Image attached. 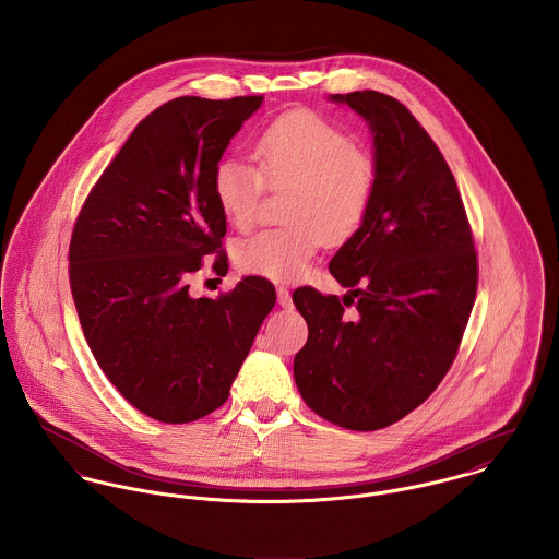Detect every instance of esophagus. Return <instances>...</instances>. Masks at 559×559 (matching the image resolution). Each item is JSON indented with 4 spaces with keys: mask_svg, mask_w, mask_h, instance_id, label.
I'll list each match as a JSON object with an SVG mask.
<instances>
[{
    "mask_svg": "<svg viewBox=\"0 0 559 559\" xmlns=\"http://www.w3.org/2000/svg\"><path fill=\"white\" fill-rule=\"evenodd\" d=\"M277 304H280L282 308H293V297H290V290H288V288H284V286L277 288Z\"/></svg>",
    "mask_w": 559,
    "mask_h": 559,
    "instance_id": "obj_1",
    "label": "esophagus"
}]
</instances>
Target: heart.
<instances>
[{
    "label": "heart",
    "instance_id": "heart-1",
    "mask_svg": "<svg viewBox=\"0 0 559 559\" xmlns=\"http://www.w3.org/2000/svg\"><path fill=\"white\" fill-rule=\"evenodd\" d=\"M253 157L258 167L235 157L219 160L213 195L233 226L247 228L258 215L264 185L288 187V224L240 240L235 260L242 273L295 282L324 239L337 245L361 228L374 198L377 165L342 129L308 109L284 114L264 127Z\"/></svg>",
    "mask_w": 559,
    "mask_h": 559
}]
</instances>
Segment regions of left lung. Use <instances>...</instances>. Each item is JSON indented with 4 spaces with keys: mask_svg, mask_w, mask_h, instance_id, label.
Returning a JSON list of instances; mask_svg holds the SVG:
<instances>
[{
    "mask_svg": "<svg viewBox=\"0 0 559 559\" xmlns=\"http://www.w3.org/2000/svg\"><path fill=\"white\" fill-rule=\"evenodd\" d=\"M329 98L368 122L377 187L366 222L329 262L348 295L293 293L310 331L293 370L320 417L379 430L417 408L450 370L476 301L478 258L456 180L413 114L374 90Z\"/></svg>",
    "mask_w": 559,
    "mask_h": 559,
    "instance_id": "left-lung-1",
    "label": "left lung"
}]
</instances>
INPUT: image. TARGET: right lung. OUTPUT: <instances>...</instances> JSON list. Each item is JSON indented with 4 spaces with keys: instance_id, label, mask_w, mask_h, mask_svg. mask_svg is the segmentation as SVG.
Returning <instances> with one entry per match:
<instances>
[{
    "instance_id": "right-lung-1",
    "label": "right lung",
    "mask_w": 559,
    "mask_h": 559,
    "mask_svg": "<svg viewBox=\"0 0 559 559\" xmlns=\"http://www.w3.org/2000/svg\"><path fill=\"white\" fill-rule=\"evenodd\" d=\"M264 96H178L146 116L81 209L69 275L85 342L111 385L144 415L195 421L219 408L275 306L249 275L217 299L189 277L217 251L226 217L213 171Z\"/></svg>"
}]
</instances>
